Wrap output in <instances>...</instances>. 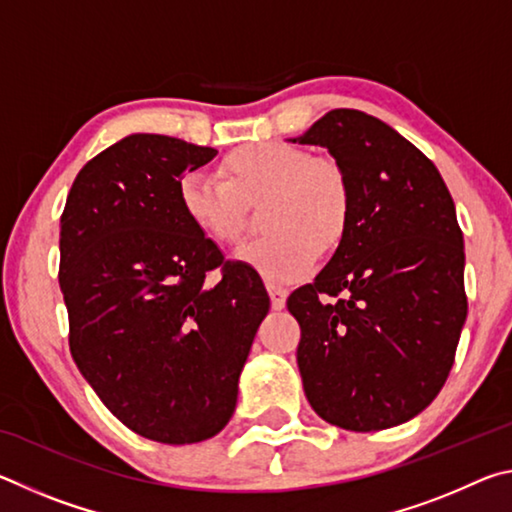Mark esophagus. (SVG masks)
<instances>
[{
  "mask_svg": "<svg viewBox=\"0 0 512 512\" xmlns=\"http://www.w3.org/2000/svg\"><path fill=\"white\" fill-rule=\"evenodd\" d=\"M266 291H268V296H271V307L275 311L287 307V289L277 287V284H266Z\"/></svg>",
  "mask_w": 512,
  "mask_h": 512,
  "instance_id": "34e87169",
  "label": "esophagus"
}]
</instances>
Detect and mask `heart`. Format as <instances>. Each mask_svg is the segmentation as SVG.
I'll list each match as a JSON object with an SVG mask.
<instances>
[{"instance_id": "heart-1", "label": "heart", "mask_w": 512, "mask_h": 512, "mask_svg": "<svg viewBox=\"0 0 512 512\" xmlns=\"http://www.w3.org/2000/svg\"><path fill=\"white\" fill-rule=\"evenodd\" d=\"M221 178L192 171L180 178L185 219L216 246L241 237L246 205H262L266 235L241 246L239 257L271 282H298L320 255L336 250L352 221V192L343 169L287 142H255L221 160Z\"/></svg>"}]
</instances>
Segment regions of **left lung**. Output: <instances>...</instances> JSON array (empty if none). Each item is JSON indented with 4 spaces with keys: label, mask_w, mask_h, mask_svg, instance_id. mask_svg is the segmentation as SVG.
Segmentation results:
<instances>
[{
    "label": "left lung",
    "mask_w": 512,
    "mask_h": 512,
    "mask_svg": "<svg viewBox=\"0 0 512 512\" xmlns=\"http://www.w3.org/2000/svg\"><path fill=\"white\" fill-rule=\"evenodd\" d=\"M291 142L325 146L352 192L348 235L287 300L320 418L397 427L445 386L467 316L463 232L436 164L384 121L336 108Z\"/></svg>",
    "instance_id": "obj_1"
}]
</instances>
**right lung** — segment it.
<instances>
[{
	"mask_svg": "<svg viewBox=\"0 0 512 512\" xmlns=\"http://www.w3.org/2000/svg\"><path fill=\"white\" fill-rule=\"evenodd\" d=\"M216 149L135 133L76 176L60 216L69 350L117 420L167 445L219 433L271 300L185 219L178 183ZM219 267L216 285L206 273Z\"/></svg>",
	"mask_w": 512,
	"mask_h": 512,
	"instance_id": "add662e5",
	"label": "right lung"
}]
</instances>
